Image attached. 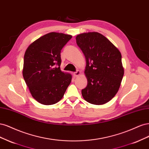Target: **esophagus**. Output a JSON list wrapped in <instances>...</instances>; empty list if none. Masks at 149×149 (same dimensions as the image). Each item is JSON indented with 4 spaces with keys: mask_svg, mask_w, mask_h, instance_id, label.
Here are the masks:
<instances>
[{
    "mask_svg": "<svg viewBox=\"0 0 149 149\" xmlns=\"http://www.w3.org/2000/svg\"><path fill=\"white\" fill-rule=\"evenodd\" d=\"M80 75V72L79 70H77L74 73V77H77Z\"/></svg>",
    "mask_w": 149,
    "mask_h": 149,
    "instance_id": "34e87169",
    "label": "esophagus"
}]
</instances>
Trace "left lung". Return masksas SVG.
<instances>
[{
    "mask_svg": "<svg viewBox=\"0 0 149 149\" xmlns=\"http://www.w3.org/2000/svg\"><path fill=\"white\" fill-rule=\"evenodd\" d=\"M75 39L86 59L84 74L88 83L81 90L82 97L91 104L107 103L118 92L124 75L121 52L98 32L81 33Z\"/></svg>",
    "mask_w": 149,
    "mask_h": 149,
    "instance_id": "obj_1",
    "label": "left lung"
}]
</instances>
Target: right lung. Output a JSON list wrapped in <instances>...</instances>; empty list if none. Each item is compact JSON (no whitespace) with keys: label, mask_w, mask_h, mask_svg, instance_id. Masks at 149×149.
I'll list each match as a JSON object with an SVG mask.
<instances>
[{"label":"right lung","mask_w":149,"mask_h":149,"mask_svg":"<svg viewBox=\"0 0 149 149\" xmlns=\"http://www.w3.org/2000/svg\"><path fill=\"white\" fill-rule=\"evenodd\" d=\"M71 35L51 32L28 47L24 56L23 76L37 102L45 105L57 103L64 97L72 75L62 72L61 51Z\"/></svg>","instance_id":"1"}]
</instances>
